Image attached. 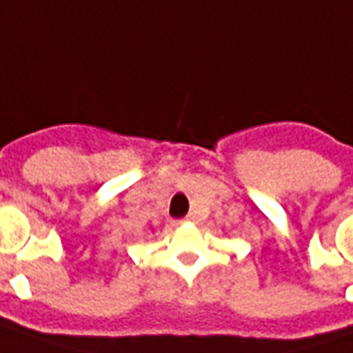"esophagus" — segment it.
Instances as JSON below:
<instances>
[{"mask_svg": "<svg viewBox=\"0 0 353 353\" xmlns=\"http://www.w3.org/2000/svg\"><path fill=\"white\" fill-rule=\"evenodd\" d=\"M187 221H192V217H187Z\"/></svg>", "mask_w": 353, "mask_h": 353, "instance_id": "obj_1", "label": "esophagus"}]
</instances>
